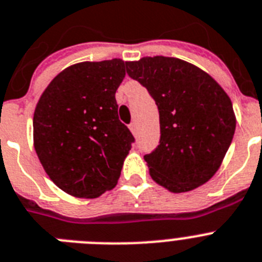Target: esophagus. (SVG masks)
Segmentation results:
<instances>
[{"instance_id":"1","label":"esophagus","mask_w":262,"mask_h":262,"mask_svg":"<svg viewBox=\"0 0 262 262\" xmlns=\"http://www.w3.org/2000/svg\"><path fill=\"white\" fill-rule=\"evenodd\" d=\"M129 129H131V133L135 134L136 133V123L133 122L131 124H129Z\"/></svg>"}]
</instances>
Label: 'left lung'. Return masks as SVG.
<instances>
[{
	"label": "left lung",
	"mask_w": 262,
	"mask_h": 262,
	"mask_svg": "<svg viewBox=\"0 0 262 262\" xmlns=\"http://www.w3.org/2000/svg\"><path fill=\"white\" fill-rule=\"evenodd\" d=\"M127 74L148 90L159 110L160 142L144 155L149 175L173 193L198 188L220 168L233 139V106L213 78L171 57L126 62Z\"/></svg>",
	"instance_id": "left-lung-1"
}]
</instances>
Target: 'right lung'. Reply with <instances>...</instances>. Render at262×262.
Masks as SVG:
<instances>
[{
	"mask_svg": "<svg viewBox=\"0 0 262 262\" xmlns=\"http://www.w3.org/2000/svg\"><path fill=\"white\" fill-rule=\"evenodd\" d=\"M124 61L80 62L58 74L38 100L34 148L57 187L75 198L95 199L119 180L131 144L118 116L115 93Z\"/></svg>",
	"mask_w": 262,
	"mask_h": 262,
	"instance_id": "add662e5",
	"label": "right lung"
}]
</instances>
